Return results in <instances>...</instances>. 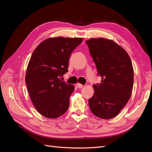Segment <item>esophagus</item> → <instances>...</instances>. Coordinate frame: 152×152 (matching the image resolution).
Listing matches in <instances>:
<instances>
[{"label":"esophagus","instance_id":"esophagus-1","mask_svg":"<svg viewBox=\"0 0 152 152\" xmlns=\"http://www.w3.org/2000/svg\"><path fill=\"white\" fill-rule=\"evenodd\" d=\"M83 85L82 84H81V83H76V87L78 88H79V89H81V88H83Z\"/></svg>","mask_w":152,"mask_h":152}]
</instances>
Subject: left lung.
Returning <instances> with one entry per match:
<instances>
[{"label": "left lung", "mask_w": 152, "mask_h": 152, "mask_svg": "<svg viewBox=\"0 0 152 152\" xmlns=\"http://www.w3.org/2000/svg\"><path fill=\"white\" fill-rule=\"evenodd\" d=\"M86 42L102 80L100 84L93 86L90 110L96 117L111 119L131 97L134 82L131 60L127 51L112 40L91 38Z\"/></svg>", "instance_id": "left-lung-1"}]
</instances>
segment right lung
I'll return each mask as SVG.
<instances>
[{"label":"right lung","mask_w":152,"mask_h":152,"mask_svg":"<svg viewBox=\"0 0 152 152\" xmlns=\"http://www.w3.org/2000/svg\"><path fill=\"white\" fill-rule=\"evenodd\" d=\"M82 38H49L38 45L28 62L25 82L35 108L41 115L55 119L65 113L74 86L61 82L68 72L72 51Z\"/></svg>","instance_id":"right-lung-1"}]
</instances>
